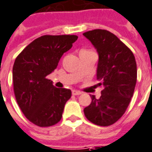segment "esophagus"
Wrapping results in <instances>:
<instances>
[{
  "label": "esophagus",
  "instance_id": "34e87169",
  "mask_svg": "<svg viewBox=\"0 0 152 152\" xmlns=\"http://www.w3.org/2000/svg\"><path fill=\"white\" fill-rule=\"evenodd\" d=\"M81 94V92H80V91H72V94L73 95H79V94Z\"/></svg>",
  "mask_w": 152,
  "mask_h": 152
}]
</instances>
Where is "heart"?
Instances as JSON below:
<instances>
[{"mask_svg": "<svg viewBox=\"0 0 152 152\" xmlns=\"http://www.w3.org/2000/svg\"><path fill=\"white\" fill-rule=\"evenodd\" d=\"M89 52H91V51L90 50H86V49H83V50H81L80 52V53H89Z\"/></svg>", "mask_w": 152, "mask_h": 152, "instance_id": "1", "label": "heart"}]
</instances>
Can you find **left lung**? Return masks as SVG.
Segmentation results:
<instances>
[{
	"mask_svg": "<svg viewBox=\"0 0 152 152\" xmlns=\"http://www.w3.org/2000/svg\"><path fill=\"white\" fill-rule=\"evenodd\" d=\"M83 35L99 55L96 77L103 86L99 99L91 95L84 109L86 118L99 126H109L124 115L133 95L137 82V63L132 51L116 35L104 29H94Z\"/></svg>",
	"mask_w": 152,
	"mask_h": 152,
	"instance_id": "1",
	"label": "left lung"
}]
</instances>
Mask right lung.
Instances as JSON below:
<instances>
[{
  "mask_svg": "<svg viewBox=\"0 0 152 152\" xmlns=\"http://www.w3.org/2000/svg\"><path fill=\"white\" fill-rule=\"evenodd\" d=\"M76 35L41 36L19 54L13 66L14 92L24 116L39 127H50L62 117L72 91L57 88L47 79L57 68L64 53L72 48Z\"/></svg>",
  "mask_w": 152,
  "mask_h": 152,
  "instance_id": "obj_1",
  "label": "right lung"
}]
</instances>
